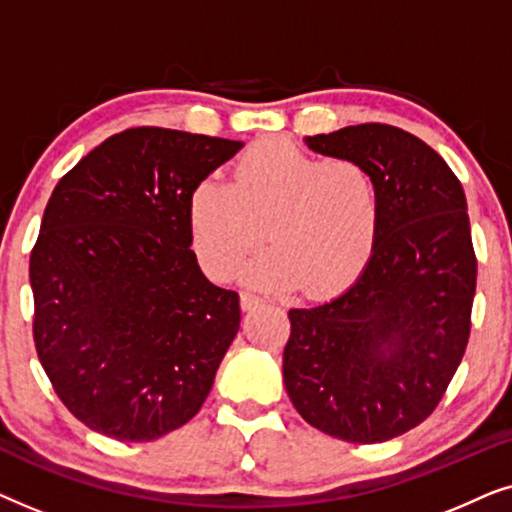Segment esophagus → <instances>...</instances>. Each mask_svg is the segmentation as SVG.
<instances>
[{"mask_svg":"<svg viewBox=\"0 0 512 512\" xmlns=\"http://www.w3.org/2000/svg\"><path fill=\"white\" fill-rule=\"evenodd\" d=\"M258 303H261V298H258L256 293H251V291H242V293H240V305H242V310H251V307H256Z\"/></svg>","mask_w":512,"mask_h":512,"instance_id":"1","label":"esophagus"}]
</instances>
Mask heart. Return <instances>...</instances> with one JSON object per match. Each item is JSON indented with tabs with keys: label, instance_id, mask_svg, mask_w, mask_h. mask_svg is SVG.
<instances>
[{
	"label": "heart",
	"instance_id": "obj_1",
	"mask_svg": "<svg viewBox=\"0 0 512 512\" xmlns=\"http://www.w3.org/2000/svg\"><path fill=\"white\" fill-rule=\"evenodd\" d=\"M375 177L354 158H319L282 137L251 144L233 181L207 177L188 198L193 251L209 277L228 279L263 240L247 282L298 284L310 296L345 289L366 268L380 233Z\"/></svg>",
	"mask_w": 512,
	"mask_h": 512
}]
</instances>
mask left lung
Segmentation results:
<instances>
[{
    "label": "left lung",
    "mask_w": 512,
    "mask_h": 512,
    "mask_svg": "<svg viewBox=\"0 0 512 512\" xmlns=\"http://www.w3.org/2000/svg\"><path fill=\"white\" fill-rule=\"evenodd\" d=\"M375 177L380 233L363 275L289 310L284 387L300 417L347 443H384L436 410L464 359L478 277L461 181L422 139L384 123L305 139Z\"/></svg>",
    "instance_id": "obj_1"
}]
</instances>
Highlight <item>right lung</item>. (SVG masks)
Returning a JSON list of instances; mask_svg holds the SVG:
<instances>
[{"label": "right lung", "instance_id": "1", "mask_svg": "<svg viewBox=\"0 0 512 512\" xmlns=\"http://www.w3.org/2000/svg\"><path fill=\"white\" fill-rule=\"evenodd\" d=\"M240 146L130 128L53 188L30 254L32 335L55 394L88 429L146 443L205 403L240 296L200 272L188 198Z\"/></svg>", "mask_w": 512, "mask_h": 512}]
</instances>
